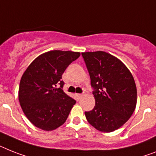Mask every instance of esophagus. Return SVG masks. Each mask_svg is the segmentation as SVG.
I'll return each mask as SVG.
<instances>
[{
  "label": "esophagus",
  "instance_id": "34e87169",
  "mask_svg": "<svg viewBox=\"0 0 156 156\" xmlns=\"http://www.w3.org/2000/svg\"><path fill=\"white\" fill-rule=\"evenodd\" d=\"M76 96L77 100H80V98H82L83 95H82V94H76Z\"/></svg>",
  "mask_w": 156,
  "mask_h": 156
}]
</instances>
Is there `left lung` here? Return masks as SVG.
Wrapping results in <instances>:
<instances>
[{"mask_svg": "<svg viewBox=\"0 0 156 156\" xmlns=\"http://www.w3.org/2000/svg\"><path fill=\"white\" fill-rule=\"evenodd\" d=\"M94 88L96 105L85 112L87 122L102 132L123 126L133 114L137 90L132 73L115 56L103 52H82Z\"/></svg>", "mask_w": 156, "mask_h": 156, "instance_id": "left-lung-1", "label": "left lung"}]
</instances>
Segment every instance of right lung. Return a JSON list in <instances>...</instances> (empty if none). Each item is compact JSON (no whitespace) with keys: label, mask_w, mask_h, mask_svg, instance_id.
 <instances>
[{"label":"right lung","mask_w":156,"mask_h":156,"mask_svg":"<svg viewBox=\"0 0 156 156\" xmlns=\"http://www.w3.org/2000/svg\"><path fill=\"white\" fill-rule=\"evenodd\" d=\"M80 56V52L72 51L44 52L22 75L19 102L28 119L40 129L52 131L66 121L76 100L63 91L61 79L67 67Z\"/></svg>","instance_id":"obj_1"}]
</instances>
